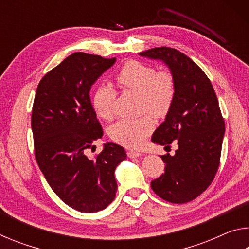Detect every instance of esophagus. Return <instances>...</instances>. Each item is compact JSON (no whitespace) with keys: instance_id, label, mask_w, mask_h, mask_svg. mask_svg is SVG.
Segmentation results:
<instances>
[{"instance_id":"obj_1","label":"esophagus","mask_w":249,"mask_h":249,"mask_svg":"<svg viewBox=\"0 0 249 249\" xmlns=\"http://www.w3.org/2000/svg\"><path fill=\"white\" fill-rule=\"evenodd\" d=\"M142 155V153H141V151H135V150L127 151V156L129 158H137V157H141Z\"/></svg>"}]
</instances>
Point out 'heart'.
<instances>
[{
	"instance_id": "obj_1",
	"label": "heart",
	"mask_w": 249,
	"mask_h": 249,
	"mask_svg": "<svg viewBox=\"0 0 249 249\" xmlns=\"http://www.w3.org/2000/svg\"><path fill=\"white\" fill-rule=\"evenodd\" d=\"M117 81L125 89L141 95L142 112L155 117L165 116L175 100V80L169 71H156L154 67L140 61H128L122 67ZM114 92L107 86L98 88L93 95V107L99 117L109 120L113 116ZM154 128L149 116L135 120H121L109 128V137L128 148L141 147Z\"/></svg>"
}]
</instances>
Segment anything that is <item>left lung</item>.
<instances>
[{
    "label": "left lung",
    "mask_w": 249,
    "mask_h": 249,
    "mask_svg": "<svg viewBox=\"0 0 249 249\" xmlns=\"http://www.w3.org/2000/svg\"><path fill=\"white\" fill-rule=\"evenodd\" d=\"M138 54L162 61L176 86L172 107L151 141L166 147L176 141L178 149L161 156L165 174L151 181V189L171 203H187L206 190L220 165L225 124L216 94L200 67L177 49L158 47Z\"/></svg>",
    "instance_id": "left-lung-1"
}]
</instances>
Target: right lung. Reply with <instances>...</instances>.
Here are the masks:
<instances>
[{"label": "right lung", "mask_w": 249, "mask_h": 249, "mask_svg": "<svg viewBox=\"0 0 249 249\" xmlns=\"http://www.w3.org/2000/svg\"><path fill=\"white\" fill-rule=\"evenodd\" d=\"M116 59L74 53L40 80L34 100L32 130L37 163L53 192L80 212L104 210L115 199V168L126 159L114 142L90 159L86 150L103 136L90 90Z\"/></svg>", "instance_id": "obj_1"}]
</instances>
